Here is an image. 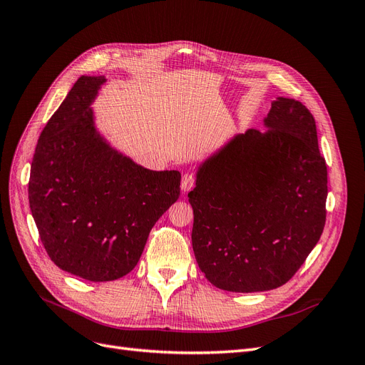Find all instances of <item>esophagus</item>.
Segmentation results:
<instances>
[{
    "label": "esophagus",
    "mask_w": 365,
    "mask_h": 365,
    "mask_svg": "<svg viewBox=\"0 0 365 365\" xmlns=\"http://www.w3.org/2000/svg\"><path fill=\"white\" fill-rule=\"evenodd\" d=\"M195 185V176L192 173H185L182 175V180H181V190L185 193L193 189Z\"/></svg>",
    "instance_id": "obj_1"
}]
</instances>
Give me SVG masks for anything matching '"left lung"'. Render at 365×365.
<instances>
[{"label":"left lung","mask_w":365,"mask_h":365,"mask_svg":"<svg viewBox=\"0 0 365 365\" xmlns=\"http://www.w3.org/2000/svg\"><path fill=\"white\" fill-rule=\"evenodd\" d=\"M263 125L204 160L189 193L192 245L216 288L260 292L284 284L322 237L327 168L314 115L277 97Z\"/></svg>","instance_id":"obj_1"}]
</instances>
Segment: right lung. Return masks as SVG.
Wrapping results in <instances>:
<instances>
[{"label": "right lung", "instance_id": "right-lung-1", "mask_svg": "<svg viewBox=\"0 0 365 365\" xmlns=\"http://www.w3.org/2000/svg\"><path fill=\"white\" fill-rule=\"evenodd\" d=\"M105 76H81L41 132L29 202L56 267L90 282L135 268L157 220L180 197L178 170H149L109 145L91 103Z\"/></svg>", "mask_w": 365, "mask_h": 365}]
</instances>
